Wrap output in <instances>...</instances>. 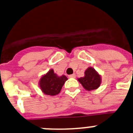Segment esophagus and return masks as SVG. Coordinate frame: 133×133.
<instances>
[{
    "label": "esophagus",
    "mask_w": 133,
    "mask_h": 133,
    "mask_svg": "<svg viewBox=\"0 0 133 133\" xmlns=\"http://www.w3.org/2000/svg\"><path fill=\"white\" fill-rule=\"evenodd\" d=\"M69 78H75L76 77V75L75 74H72V75H70L69 76Z\"/></svg>",
    "instance_id": "obj_1"
}]
</instances>
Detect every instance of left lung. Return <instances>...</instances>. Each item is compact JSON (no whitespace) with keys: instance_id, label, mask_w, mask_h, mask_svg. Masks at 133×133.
<instances>
[{"instance_id":"left-lung-1","label":"left lung","mask_w":133,"mask_h":133,"mask_svg":"<svg viewBox=\"0 0 133 133\" xmlns=\"http://www.w3.org/2000/svg\"><path fill=\"white\" fill-rule=\"evenodd\" d=\"M78 81L88 91L97 89L101 84V76L92 67H89L84 71V76L78 78Z\"/></svg>"}]
</instances>
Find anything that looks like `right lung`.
<instances>
[{
    "label": "right lung",
    "instance_id": "1",
    "mask_svg": "<svg viewBox=\"0 0 133 133\" xmlns=\"http://www.w3.org/2000/svg\"><path fill=\"white\" fill-rule=\"evenodd\" d=\"M67 80L65 75H63L59 77L51 69L41 77L38 85L44 95L55 96L61 92L63 86Z\"/></svg>",
    "mask_w": 133,
    "mask_h": 133
}]
</instances>
